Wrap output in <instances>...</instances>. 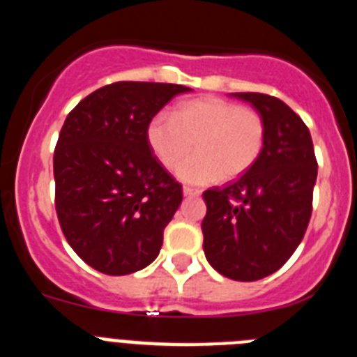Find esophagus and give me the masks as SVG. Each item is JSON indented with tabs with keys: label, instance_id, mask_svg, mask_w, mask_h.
I'll return each mask as SVG.
<instances>
[{
	"label": "esophagus",
	"instance_id": "34e87169",
	"mask_svg": "<svg viewBox=\"0 0 357 357\" xmlns=\"http://www.w3.org/2000/svg\"><path fill=\"white\" fill-rule=\"evenodd\" d=\"M182 193H184V197H200V191L193 188H184L182 189Z\"/></svg>",
	"mask_w": 357,
	"mask_h": 357
}]
</instances>
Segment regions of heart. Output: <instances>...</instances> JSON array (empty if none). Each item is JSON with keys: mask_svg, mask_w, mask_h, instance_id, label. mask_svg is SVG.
<instances>
[{"mask_svg": "<svg viewBox=\"0 0 357 357\" xmlns=\"http://www.w3.org/2000/svg\"><path fill=\"white\" fill-rule=\"evenodd\" d=\"M146 143L166 169H173L195 144L197 155L176 169L178 181L206 185L232 181L259 160L266 143L264 119L255 110L216 96L195 98L157 114L146 125Z\"/></svg>", "mask_w": 357, "mask_h": 357, "instance_id": "heart-1", "label": "heart"}]
</instances>
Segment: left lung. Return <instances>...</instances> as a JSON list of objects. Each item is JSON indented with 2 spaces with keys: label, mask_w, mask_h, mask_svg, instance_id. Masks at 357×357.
Segmentation results:
<instances>
[{
  "label": "left lung",
  "mask_w": 357,
  "mask_h": 357,
  "mask_svg": "<svg viewBox=\"0 0 357 357\" xmlns=\"http://www.w3.org/2000/svg\"><path fill=\"white\" fill-rule=\"evenodd\" d=\"M261 114L266 143L259 160L225 188L204 193V252L218 273L252 282L291 257L313 209L318 164L309 128L282 100L232 93Z\"/></svg>",
  "instance_id": "1"
}]
</instances>
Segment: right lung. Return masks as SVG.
Instances as JSON below:
<instances>
[{"label":"right lung","instance_id":"obj_1","mask_svg":"<svg viewBox=\"0 0 357 357\" xmlns=\"http://www.w3.org/2000/svg\"><path fill=\"white\" fill-rule=\"evenodd\" d=\"M178 84L116 82L68 114L53 155L55 209L82 261L107 275L153 263L162 232L182 202V185L146 143V125Z\"/></svg>","mask_w":357,"mask_h":357}]
</instances>
